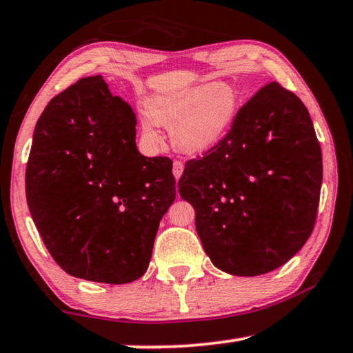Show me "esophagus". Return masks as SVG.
I'll list each match as a JSON object with an SVG mask.
<instances>
[{
  "mask_svg": "<svg viewBox=\"0 0 353 353\" xmlns=\"http://www.w3.org/2000/svg\"><path fill=\"white\" fill-rule=\"evenodd\" d=\"M183 172V165L181 162H174V165H172V174H174L176 179H181Z\"/></svg>",
  "mask_w": 353,
  "mask_h": 353,
  "instance_id": "esophagus-1",
  "label": "esophagus"
}]
</instances>
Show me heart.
I'll use <instances>...</instances> for the list:
<instances>
[{"label":"heart","instance_id":"obj_1","mask_svg":"<svg viewBox=\"0 0 353 353\" xmlns=\"http://www.w3.org/2000/svg\"><path fill=\"white\" fill-rule=\"evenodd\" d=\"M240 101L225 83L202 82L183 90L155 94L145 104L146 115L140 119L141 137L160 143L155 129H170L171 143L185 154H202L213 149L234 124Z\"/></svg>","mask_w":353,"mask_h":353}]
</instances>
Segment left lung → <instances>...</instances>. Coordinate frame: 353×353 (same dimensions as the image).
I'll return each mask as SVG.
<instances>
[{"instance_id":"left-lung-1","label":"left lung","mask_w":353,"mask_h":353,"mask_svg":"<svg viewBox=\"0 0 353 353\" xmlns=\"http://www.w3.org/2000/svg\"><path fill=\"white\" fill-rule=\"evenodd\" d=\"M322 154L307 107L277 82L261 87L227 135L179 179L196 232L218 270L254 277L294 256L312 235Z\"/></svg>"}]
</instances>
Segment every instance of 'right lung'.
<instances>
[{"label":"right lung","instance_id":"add662e5","mask_svg":"<svg viewBox=\"0 0 353 353\" xmlns=\"http://www.w3.org/2000/svg\"><path fill=\"white\" fill-rule=\"evenodd\" d=\"M137 118L103 76L52 98L34 129L28 207L70 276L123 285L146 272L160 219L176 199L168 157H145Z\"/></svg>","mask_w":353,"mask_h":353}]
</instances>
